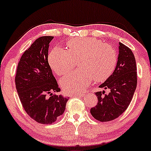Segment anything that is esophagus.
<instances>
[{"instance_id": "1", "label": "esophagus", "mask_w": 151, "mask_h": 151, "mask_svg": "<svg viewBox=\"0 0 151 151\" xmlns=\"http://www.w3.org/2000/svg\"><path fill=\"white\" fill-rule=\"evenodd\" d=\"M83 95V93H81V92H79V93H75L73 96H81Z\"/></svg>"}]
</instances>
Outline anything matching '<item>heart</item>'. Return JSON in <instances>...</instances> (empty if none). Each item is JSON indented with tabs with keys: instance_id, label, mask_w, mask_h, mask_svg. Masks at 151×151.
I'll return each instance as SVG.
<instances>
[{
	"instance_id": "heart-1",
	"label": "heart",
	"mask_w": 151,
	"mask_h": 151,
	"mask_svg": "<svg viewBox=\"0 0 151 151\" xmlns=\"http://www.w3.org/2000/svg\"><path fill=\"white\" fill-rule=\"evenodd\" d=\"M67 48L68 50L54 48L50 52L48 61L57 75L63 76L73 69L78 60L80 68L61 81L63 90L68 93L83 90L93 80L98 83L105 81L114 73L117 65L116 50L93 37L69 40Z\"/></svg>"
}]
</instances>
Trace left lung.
<instances>
[{"label": "left lung", "mask_w": 151, "mask_h": 151, "mask_svg": "<svg viewBox=\"0 0 151 151\" xmlns=\"http://www.w3.org/2000/svg\"><path fill=\"white\" fill-rule=\"evenodd\" d=\"M137 66L132 50L119 43V55L116 67L112 75L100 88H109L108 94L105 91L96 93L98 103L91 109L92 116L100 122L114 120L127 109L132 101L137 86Z\"/></svg>", "instance_id": "obj_1"}]
</instances>
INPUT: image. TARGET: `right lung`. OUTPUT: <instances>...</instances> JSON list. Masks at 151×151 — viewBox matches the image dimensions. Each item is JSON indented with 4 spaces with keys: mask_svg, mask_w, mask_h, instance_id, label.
<instances>
[{
    "mask_svg": "<svg viewBox=\"0 0 151 151\" xmlns=\"http://www.w3.org/2000/svg\"><path fill=\"white\" fill-rule=\"evenodd\" d=\"M52 36L37 39L20 58L15 77L16 88L22 104L32 119L52 124L63 114L68 98L53 94L60 91L48 63Z\"/></svg>",
    "mask_w": 151,
    "mask_h": 151,
    "instance_id": "right-lung-1",
    "label": "right lung"
}]
</instances>
